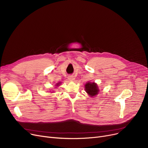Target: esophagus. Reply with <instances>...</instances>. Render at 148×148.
<instances>
[{
    "instance_id": "1",
    "label": "esophagus",
    "mask_w": 148,
    "mask_h": 148,
    "mask_svg": "<svg viewBox=\"0 0 148 148\" xmlns=\"http://www.w3.org/2000/svg\"><path fill=\"white\" fill-rule=\"evenodd\" d=\"M68 80L70 81H73L74 80V77L73 75H69L68 77Z\"/></svg>"
}]
</instances>
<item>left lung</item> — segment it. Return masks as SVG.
Returning a JSON list of instances; mask_svg holds the SVG:
<instances>
[{
    "label": "left lung",
    "instance_id": "left-lung-1",
    "mask_svg": "<svg viewBox=\"0 0 148 148\" xmlns=\"http://www.w3.org/2000/svg\"><path fill=\"white\" fill-rule=\"evenodd\" d=\"M85 90L90 97H94L99 92L97 85L95 83H88L85 84Z\"/></svg>",
    "mask_w": 148,
    "mask_h": 148
}]
</instances>
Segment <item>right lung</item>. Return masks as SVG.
Here are the masks:
<instances>
[{
    "mask_svg": "<svg viewBox=\"0 0 148 148\" xmlns=\"http://www.w3.org/2000/svg\"><path fill=\"white\" fill-rule=\"evenodd\" d=\"M59 84H60V83H58V84H57V86H58V85H59Z\"/></svg>",
    "mask_w": 148,
    "mask_h": 148,
    "instance_id": "1",
    "label": "right lung"
}]
</instances>
